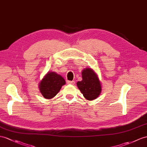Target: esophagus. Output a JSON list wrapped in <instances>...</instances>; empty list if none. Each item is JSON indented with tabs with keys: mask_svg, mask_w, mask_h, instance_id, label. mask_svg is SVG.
Instances as JSON below:
<instances>
[{
	"mask_svg": "<svg viewBox=\"0 0 147 147\" xmlns=\"http://www.w3.org/2000/svg\"><path fill=\"white\" fill-rule=\"evenodd\" d=\"M67 83L70 85H74L75 84V82L74 81H68Z\"/></svg>",
	"mask_w": 147,
	"mask_h": 147,
	"instance_id": "esophagus-1",
	"label": "esophagus"
}]
</instances>
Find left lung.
I'll return each mask as SVG.
<instances>
[{
    "mask_svg": "<svg viewBox=\"0 0 147 147\" xmlns=\"http://www.w3.org/2000/svg\"><path fill=\"white\" fill-rule=\"evenodd\" d=\"M82 80L77 82V87L84 97L89 100L95 99L101 93V84L96 74L92 69L87 68L82 71Z\"/></svg>",
    "mask_w": 147,
    "mask_h": 147,
    "instance_id": "obj_1",
    "label": "left lung"
}]
</instances>
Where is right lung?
<instances>
[{
	"instance_id": "add662e5",
	"label": "right lung",
	"mask_w": 147,
	"mask_h": 147,
	"mask_svg": "<svg viewBox=\"0 0 147 147\" xmlns=\"http://www.w3.org/2000/svg\"><path fill=\"white\" fill-rule=\"evenodd\" d=\"M65 84L64 78L55 72H49L43 78L39 85L42 95L47 99L52 98L58 93L62 86Z\"/></svg>"
}]
</instances>
